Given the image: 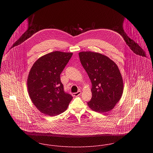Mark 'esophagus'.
<instances>
[{
	"mask_svg": "<svg viewBox=\"0 0 153 153\" xmlns=\"http://www.w3.org/2000/svg\"><path fill=\"white\" fill-rule=\"evenodd\" d=\"M81 94V91H78L77 92H75V93H73L72 94V95L74 96V97H77V96H79V95Z\"/></svg>",
	"mask_w": 153,
	"mask_h": 153,
	"instance_id": "1",
	"label": "esophagus"
}]
</instances>
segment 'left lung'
<instances>
[{"label":"left lung","mask_w":153,"mask_h":153,"mask_svg":"<svg viewBox=\"0 0 153 153\" xmlns=\"http://www.w3.org/2000/svg\"><path fill=\"white\" fill-rule=\"evenodd\" d=\"M81 63L92 83L88 107L98 112L113 109L123 93V80L117 64L107 56L91 51L79 53Z\"/></svg>","instance_id":"8db88e82"}]
</instances>
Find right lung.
<instances>
[{"label":"right lung","instance_id":"add662e5","mask_svg":"<svg viewBox=\"0 0 153 153\" xmlns=\"http://www.w3.org/2000/svg\"><path fill=\"white\" fill-rule=\"evenodd\" d=\"M72 53L54 51L39 58L29 73L27 85L32 102L39 111L58 115L68 108L72 97L66 93L60 75Z\"/></svg>","mask_w":153,"mask_h":153}]
</instances>
